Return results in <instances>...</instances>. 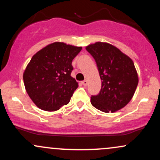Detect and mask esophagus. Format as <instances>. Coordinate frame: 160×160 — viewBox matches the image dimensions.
Segmentation results:
<instances>
[{
	"label": "esophagus",
	"mask_w": 160,
	"mask_h": 160,
	"mask_svg": "<svg viewBox=\"0 0 160 160\" xmlns=\"http://www.w3.org/2000/svg\"><path fill=\"white\" fill-rule=\"evenodd\" d=\"M82 84L83 86H87V84H88V81L86 80H83V81H82Z\"/></svg>",
	"instance_id": "34e87169"
}]
</instances>
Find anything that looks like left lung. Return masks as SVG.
Instances as JSON below:
<instances>
[{
    "label": "left lung",
    "mask_w": 160,
    "mask_h": 160,
    "mask_svg": "<svg viewBox=\"0 0 160 160\" xmlns=\"http://www.w3.org/2000/svg\"><path fill=\"white\" fill-rule=\"evenodd\" d=\"M96 62L102 80L99 93L91 96L93 107L105 113H113L130 102L138 78L134 62L114 46L96 42L86 47Z\"/></svg>",
    "instance_id": "1"
}]
</instances>
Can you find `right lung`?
I'll return each mask as SVG.
<instances>
[{"label": "right lung", "mask_w": 160, "mask_h": 160, "mask_svg": "<svg viewBox=\"0 0 160 160\" xmlns=\"http://www.w3.org/2000/svg\"><path fill=\"white\" fill-rule=\"evenodd\" d=\"M81 47L55 42L34 54L23 74L28 95L37 107L55 111L69 103L78 87L71 76L73 59Z\"/></svg>", "instance_id": "1"}]
</instances>
